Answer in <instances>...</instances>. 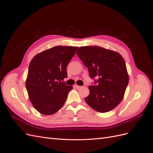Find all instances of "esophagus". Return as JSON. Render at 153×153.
<instances>
[{"label":"esophagus","instance_id":"1","mask_svg":"<svg viewBox=\"0 0 153 153\" xmlns=\"http://www.w3.org/2000/svg\"><path fill=\"white\" fill-rule=\"evenodd\" d=\"M75 87L76 88V89H80V88L82 87V86H80V85H75Z\"/></svg>","mask_w":153,"mask_h":153}]
</instances>
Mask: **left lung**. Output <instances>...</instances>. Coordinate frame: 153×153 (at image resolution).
<instances>
[{"mask_svg":"<svg viewBox=\"0 0 153 153\" xmlns=\"http://www.w3.org/2000/svg\"><path fill=\"white\" fill-rule=\"evenodd\" d=\"M76 54L88 68L91 78L85 102L101 113L115 108L123 99L129 82L126 63L119 53L100 47H81Z\"/></svg>","mask_w":153,"mask_h":153,"instance_id":"obj_1","label":"left lung"}]
</instances>
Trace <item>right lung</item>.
<instances>
[{"instance_id": "obj_1", "label": "right lung", "mask_w": 153, "mask_h": 153, "mask_svg": "<svg viewBox=\"0 0 153 153\" xmlns=\"http://www.w3.org/2000/svg\"><path fill=\"white\" fill-rule=\"evenodd\" d=\"M78 48L57 46L32 59L25 85L29 100L39 113L53 114L65 103L73 87L62 81L68 76L66 67Z\"/></svg>"}]
</instances>
